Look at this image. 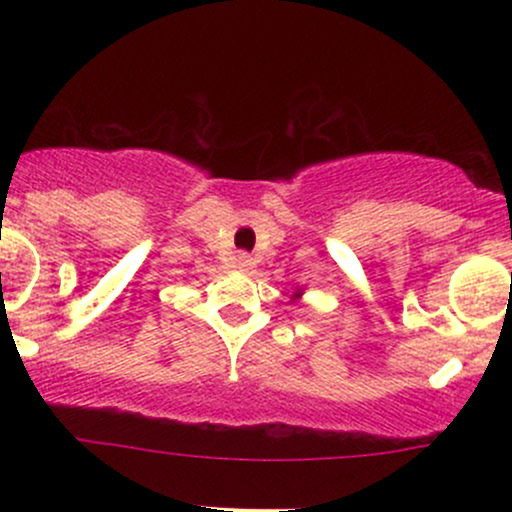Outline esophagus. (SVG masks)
Listing matches in <instances>:
<instances>
[{
  "instance_id": "obj_1",
  "label": "esophagus",
  "mask_w": 512,
  "mask_h": 512,
  "mask_svg": "<svg viewBox=\"0 0 512 512\" xmlns=\"http://www.w3.org/2000/svg\"><path fill=\"white\" fill-rule=\"evenodd\" d=\"M236 267L240 269V272H250V269L255 267V260H252V255H248V252H238Z\"/></svg>"
}]
</instances>
